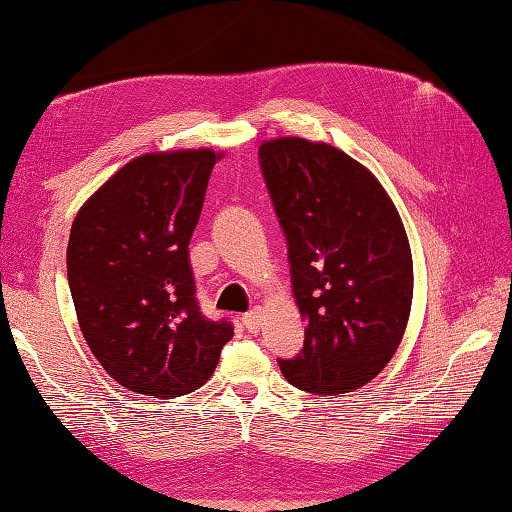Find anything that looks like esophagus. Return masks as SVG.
<instances>
[{"mask_svg":"<svg viewBox=\"0 0 512 512\" xmlns=\"http://www.w3.org/2000/svg\"><path fill=\"white\" fill-rule=\"evenodd\" d=\"M243 323H245V327L249 332H258L260 330V325H263V312L258 310H252L249 314H245V318H243Z\"/></svg>","mask_w":512,"mask_h":512,"instance_id":"esophagus-1","label":"esophagus"}]
</instances>
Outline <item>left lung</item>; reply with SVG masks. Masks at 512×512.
I'll list each match as a JSON object with an SVG mask.
<instances>
[{
  "label": "left lung",
  "mask_w": 512,
  "mask_h": 512,
  "mask_svg": "<svg viewBox=\"0 0 512 512\" xmlns=\"http://www.w3.org/2000/svg\"><path fill=\"white\" fill-rule=\"evenodd\" d=\"M260 169L287 240L305 327L285 379L314 394L363 388L397 352L412 307V254L401 216L374 173L305 138L260 144Z\"/></svg>",
  "instance_id": "obj_1"
}]
</instances>
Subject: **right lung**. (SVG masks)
I'll return each mask as SVG.
<instances>
[{"instance_id": "add662e5", "label": "right lung", "mask_w": 512, "mask_h": 512, "mask_svg": "<svg viewBox=\"0 0 512 512\" xmlns=\"http://www.w3.org/2000/svg\"><path fill=\"white\" fill-rule=\"evenodd\" d=\"M223 153L133 158L73 220L66 272L80 330L106 374L153 399L182 397L214 374L234 336L196 301L189 240Z\"/></svg>"}]
</instances>
